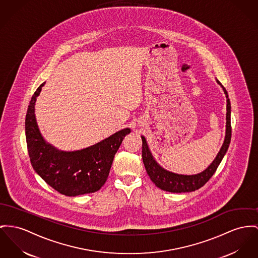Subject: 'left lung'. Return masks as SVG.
<instances>
[{"instance_id":"8db88e82","label":"left lung","mask_w":258,"mask_h":258,"mask_svg":"<svg viewBox=\"0 0 258 258\" xmlns=\"http://www.w3.org/2000/svg\"><path fill=\"white\" fill-rule=\"evenodd\" d=\"M216 82L222 87L224 94L226 95V99H227L226 132H225V139L220 151L218 152L214 160L206 167L204 171L200 172L198 174H192V175H184V174H177V173L164 169L156 162L154 155L151 153V150L149 148L146 138L141 136L142 142H143V147H142L143 162L145 164L146 170L148 175L150 176L151 180L159 189L170 191V192H189L202 188L215 173L218 165L223 159L224 155H226L231 142V136H232L231 103H230V99L228 97V93L226 89L222 86V84L217 79H216Z\"/></svg>"}]
</instances>
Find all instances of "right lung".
Masks as SVG:
<instances>
[{
    "mask_svg": "<svg viewBox=\"0 0 258 258\" xmlns=\"http://www.w3.org/2000/svg\"><path fill=\"white\" fill-rule=\"evenodd\" d=\"M44 85H40L31 98L25 118L26 143L33 169L52 189L64 196L95 192L105 183L114 155L131 129L124 128L78 151L54 148L42 136L35 116L36 99Z\"/></svg>",
    "mask_w": 258,
    "mask_h": 258,
    "instance_id": "add662e5",
    "label": "right lung"
}]
</instances>
